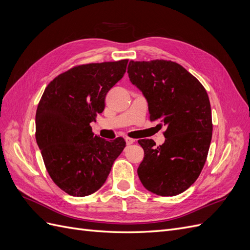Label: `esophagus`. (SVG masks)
Returning <instances> with one entry per match:
<instances>
[{
    "instance_id": "obj_1",
    "label": "esophagus",
    "mask_w": 250,
    "mask_h": 250,
    "mask_svg": "<svg viewBox=\"0 0 250 250\" xmlns=\"http://www.w3.org/2000/svg\"><path fill=\"white\" fill-rule=\"evenodd\" d=\"M125 142H126V145H131V144H133V143L135 142V140H133V139H131V138L126 137V138H125Z\"/></svg>"
}]
</instances>
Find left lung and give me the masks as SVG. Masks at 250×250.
Here are the masks:
<instances>
[{"label":"left lung","mask_w":250,"mask_h":250,"mask_svg":"<svg viewBox=\"0 0 250 250\" xmlns=\"http://www.w3.org/2000/svg\"><path fill=\"white\" fill-rule=\"evenodd\" d=\"M127 73L146 98L150 120L167 126L163 145L139 141L144 149L138 168L141 183L156 195H178L195 183L207 161L213 131L207 90L169 60H131Z\"/></svg>","instance_id":"left-lung-1"}]
</instances>
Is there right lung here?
<instances>
[{
  "label": "right lung",
  "mask_w": 250,
  "mask_h": 250,
  "mask_svg": "<svg viewBox=\"0 0 250 250\" xmlns=\"http://www.w3.org/2000/svg\"><path fill=\"white\" fill-rule=\"evenodd\" d=\"M128 59L75 66L44 89L35 116V138L49 175L71 196L104 185L125 141L94 135L90 123L105 107L108 90L122 79Z\"/></svg>",
  "instance_id": "add662e5"
}]
</instances>
